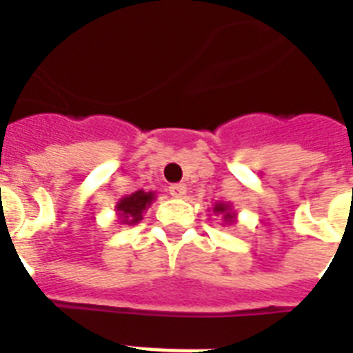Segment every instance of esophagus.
<instances>
[{"mask_svg":"<svg viewBox=\"0 0 353 353\" xmlns=\"http://www.w3.org/2000/svg\"><path fill=\"white\" fill-rule=\"evenodd\" d=\"M168 190H170V194L174 198H183V196L187 194V185H183V183H174V185L168 187Z\"/></svg>","mask_w":353,"mask_h":353,"instance_id":"34e87169","label":"esophagus"}]
</instances>
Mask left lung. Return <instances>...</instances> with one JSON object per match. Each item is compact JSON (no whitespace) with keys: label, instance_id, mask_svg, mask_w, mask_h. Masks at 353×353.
I'll return each instance as SVG.
<instances>
[{"label":"left lung","instance_id":"1","mask_svg":"<svg viewBox=\"0 0 353 353\" xmlns=\"http://www.w3.org/2000/svg\"><path fill=\"white\" fill-rule=\"evenodd\" d=\"M216 212V214H221L223 216V221H225L227 225L229 223H234V218L236 214L231 210V205H225V203H216L214 209H212Z\"/></svg>","mask_w":353,"mask_h":353}]
</instances>
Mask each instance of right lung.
<instances>
[{
  "label": "right lung",
  "instance_id": "add662e5",
  "mask_svg": "<svg viewBox=\"0 0 353 353\" xmlns=\"http://www.w3.org/2000/svg\"><path fill=\"white\" fill-rule=\"evenodd\" d=\"M154 198L155 192H144V190H137L130 196H124L115 207L121 223H126V225L139 223L143 220V212L148 209Z\"/></svg>",
  "mask_w": 353,
  "mask_h": 353
}]
</instances>
